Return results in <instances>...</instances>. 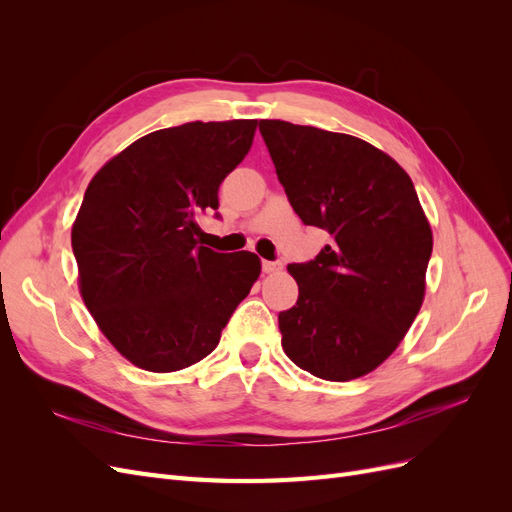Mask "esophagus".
<instances>
[{
    "label": "esophagus",
    "instance_id": "esophagus-1",
    "mask_svg": "<svg viewBox=\"0 0 512 512\" xmlns=\"http://www.w3.org/2000/svg\"><path fill=\"white\" fill-rule=\"evenodd\" d=\"M282 265L280 262H273V260H262V273L273 275V273H280Z\"/></svg>",
    "mask_w": 512,
    "mask_h": 512
}]
</instances>
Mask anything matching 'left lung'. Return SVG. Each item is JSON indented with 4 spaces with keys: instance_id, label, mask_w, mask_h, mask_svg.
Here are the masks:
<instances>
[{
    "instance_id": "1",
    "label": "left lung",
    "mask_w": 512,
    "mask_h": 512,
    "mask_svg": "<svg viewBox=\"0 0 512 512\" xmlns=\"http://www.w3.org/2000/svg\"><path fill=\"white\" fill-rule=\"evenodd\" d=\"M275 173L303 224L329 232L320 254L288 265L299 301L277 322L288 359L348 382L382 365L425 299L433 235L412 179L361 138L258 123Z\"/></svg>"
}]
</instances>
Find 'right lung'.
Wrapping results in <instances>:
<instances>
[{"instance_id": "right-lung-1", "label": "right lung", "mask_w": 512, "mask_h": 512, "mask_svg": "<svg viewBox=\"0 0 512 512\" xmlns=\"http://www.w3.org/2000/svg\"><path fill=\"white\" fill-rule=\"evenodd\" d=\"M256 119L192 121L138 138L89 181L72 224L79 290L126 359L168 374L205 359L260 275L252 252L198 243L196 218L252 147Z\"/></svg>"}]
</instances>
